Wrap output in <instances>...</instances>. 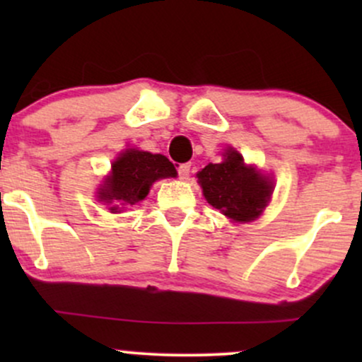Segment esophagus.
<instances>
[{
	"label": "esophagus",
	"mask_w": 362,
	"mask_h": 362,
	"mask_svg": "<svg viewBox=\"0 0 362 362\" xmlns=\"http://www.w3.org/2000/svg\"><path fill=\"white\" fill-rule=\"evenodd\" d=\"M178 177H180L182 180H187V178L190 177V163H182L180 167H178Z\"/></svg>",
	"instance_id": "esophagus-1"
}]
</instances>
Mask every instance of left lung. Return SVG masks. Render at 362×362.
I'll list each match as a JSON object with an SVG mask.
<instances>
[{
	"label": "left lung",
	"instance_id": "obj_1",
	"mask_svg": "<svg viewBox=\"0 0 362 362\" xmlns=\"http://www.w3.org/2000/svg\"><path fill=\"white\" fill-rule=\"evenodd\" d=\"M202 194L211 206L233 221H252L262 213L272 192V182L262 177L235 149L221 163H209L197 173Z\"/></svg>",
	"mask_w": 362,
	"mask_h": 362
}]
</instances>
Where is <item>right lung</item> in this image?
<instances>
[{"label":"right lung","instance_id":"obj_1","mask_svg":"<svg viewBox=\"0 0 362 362\" xmlns=\"http://www.w3.org/2000/svg\"><path fill=\"white\" fill-rule=\"evenodd\" d=\"M175 175L177 170L167 156L129 149L112 163L110 177L98 190V201L114 204L110 211L119 213V206L143 201L153 182Z\"/></svg>","mask_w":362,"mask_h":362}]
</instances>
